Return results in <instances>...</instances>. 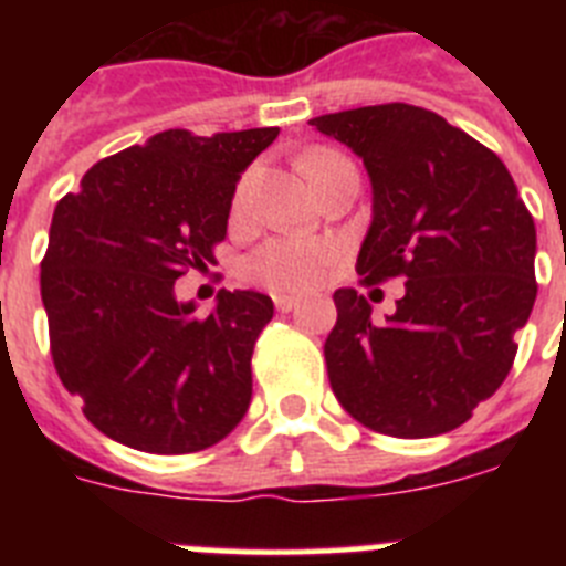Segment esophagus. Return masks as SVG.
<instances>
[{
  "label": "esophagus",
  "instance_id": "esophagus-1",
  "mask_svg": "<svg viewBox=\"0 0 566 566\" xmlns=\"http://www.w3.org/2000/svg\"><path fill=\"white\" fill-rule=\"evenodd\" d=\"M297 303L300 297H294V294H274V306H277V312H292Z\"/></svg>",
  "mask_w": 566,
  "mask_h": 566
}]
</instances>
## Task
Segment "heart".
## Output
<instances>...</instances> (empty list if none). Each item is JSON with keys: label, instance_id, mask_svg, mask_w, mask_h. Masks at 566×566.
I'll return each instance as SVG.
<instances>
[{"label": "heart", "instance_id": "1", "mask_svg": "<svg viewBox=\"0 0 566 566\" xmlns=\"http://www.w3.org/2000/svg\"><path fill=\"white\" fill-rule=\"evenodd\" d=\"M334 158L332 153H317L308 155L303 161L306 175H312V169L319 161ZM249 192H252V175H247L243 181L238 184V192H234V207H247ZM328 263H332V249L326 243H317V240H297V238H280L269 240L260 249H254L252 258L247 260V274L258 283L269 289H308L314 283H319V277L326 274Z\"/></svg>", "mask_w": 566, "mask_h": 566}]
</instances>
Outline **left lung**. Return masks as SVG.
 Instances as JSON below:
<instances>
[{
  "mask_svg": "<svg viewBox=\"0 0 566 566\" xmlns=\"http://www.w3.org/2000/svg\"><path fill=\"white\" fill-rule=\"evenodd\" d=\"M371 181L357 272L402 277L385 323L337 289L328 382L357 422L399 439L439 437L496 394L536 303V223L496 153L411 104L312 118Z\"/></svg>",
  "mask_w": 566,
  "mask_h": 566,
  "instance_id": "obj_1",
  "label": "left lung"
}]
</instances>
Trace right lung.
I'll list each match as a JSON object with an SVG mask.
<instances>
[{
    "mask_svg": "<svg viewBox=\"0 0 566 566\" xmlns=\"http://www.w3.org/2000/svg\"><path fill=\"white\" fill-rule=\"evenodd\" d=\"M277 127L167 129L93 164L56 203L42 303L59 379L104 437L147 453L221 442L252 402L269 294L221 289L201 317L175 280L227 238L234 187Z\"/></svg>",
    "mask_w": 566,
    "mask_h": 566,
    "instance_id": "obj_1",
    "label": "right lung"
}]
</instances>
